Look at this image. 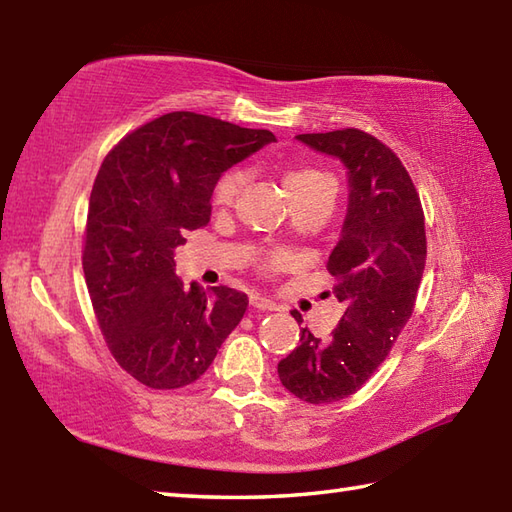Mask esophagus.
<instances>
[{
	"mask_svg": "<svg viewBox=\"0 0 512 512\" xmlns=\"http://www.w3.org/2000/svg\"><path fill=\"white\" fill-rule=\"evenodd\" d=\"M248 303H250V308H253V310H264V312L277 310V303L266 299V297H262V295H250V301H248Z\"/></svg>",
	"mask_w": 512,
	"mask_h": 512,
	"instance_id": "1",
	"label": "esophagus"
}]
</instances>
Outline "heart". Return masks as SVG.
<instances>
[{"mask_svg": "<svg viewBox=\"0 0 512 512\" xmlns=\"http://www.w3.org/2000/svg\"><path fill=\"white\" fill-rule=\"evenodd\" d=\"M242 184H244V173L239 169H228L226 173H222V178L215 182V189H213V204L215 206H228L233 204L237 193L242 191ZM284 184H286V191L290 195V200L295 202V206H303L306 202L319 198L325 191H332L334 189V182L328 176V173H323L317 167H310V165H292L286 169L284 173ZM286 262L284 255H270L268 257V266L270 268H279L281 264Z\"/></svg>", "mask_w": 512, "mask_h": 512, "instance_id": "b5f03b06", "label": "heart"}]
</instances>
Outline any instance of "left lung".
Wrapping results in <instances>:
<instances>
[{
  "label": "left lung",
  "mask_w": 512,
  "mask_h": 512,
  "mask_svg": "<svg viewBox=\"0 0 512 512\" xmlns=\"http://www.w3.org/2000/svg\"><path fill=\"white\" fill-rule=\"evenodd\" d=\"M347 169V215L328 259L345 312L330 339L301 330L277 365L290 394L325 405L356 394L385 361L416 306L427 259L424 213L407 169L387 145L361 129L299 134ZM292 317L301 321L295 310Z\"/></svg>",
  "instance_id": "left-lung-1"
}]
</instances>
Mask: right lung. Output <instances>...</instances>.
I'll return each instance as SVG.
<instances>
[{
	"label": "right lung",
	"instance_id": "right-lung-1",
	"mask_svg": "<svg viewBox=\"0 0 512 512\" xmlns=\"http://www.w3.org/2000/svg\"><path fill=\"white\" fill-rule=\"evenodd\" d=\"M275 143L195 112H171L127 134L94 180L83 273L116 363L151 389L198 380L248 308L244 292L184 288L173 250L211 220L226 169Z\"/></svg>",
	"mask_w": 512,
	"mask_h": 512
}]
</instances>
